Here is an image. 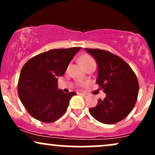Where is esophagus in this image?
I'll return each instance as SVG.
<instances>
[{
  "label": "esophagus",
  "instance_id": "obj_1",
  "mask_svg": "<svg viewBox=\"0 0 155 155\" xmlns=\"http://www.w3.org/2000/svg\"><path fill=\"white\" fill-rule=\"evenodd\" d=\"M79 95L82 96L83 97H86L87 96V94H86V93H81V92H80V93H79Z\"/></svg>",
  "mask_w": 155,
  "mask_h": 155
}]
</instances>
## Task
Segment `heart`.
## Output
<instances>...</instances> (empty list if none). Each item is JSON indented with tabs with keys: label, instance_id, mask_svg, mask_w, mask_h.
<instances>
[{
	"label": "heart",
	"instance_id": "1",
	"mask_svg": "<svg viewBox=\"0 0 155 155\" xmlns=\"http://www.w3.org/2000/svg\"><path fill=\"white\" fill-rule=\"evenodd\" d=\"M80 63L82 65L84 68H86L90 65H95V61L91 56L88 54H84L79 58Z\"/></svg>",
	"mask_w": 155,
	"mask_h": 155
}]
</instances>
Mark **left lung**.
Returning a JSON list of instances; mask_svg holds the SVG:
<instances>
[{"mask_svg":"<svg viewBox=\"0 0 155 155\" xmlns=\"http://www.w3.org/2000/svg\"><path fill=\"white\" fill-rule=\"evenodd\" d=\"M95 58L97 65L96 83L106 93L97 106L90 108L96 120L104 124L117 123L130 113L138 97V82L130 65L109 51L98 49H84Z\"/></svg>","mask_w":155,"mask_h":155,"instance_id":"obj_1","label":"left lung"}]
</instances>
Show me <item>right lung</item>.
<instances>
[{
    "label": "right lung",
    "mask_w": 155,
    "mask_h": 155,
    "mask_svg": "<svg viewBox=\"0 0 155 155\" xmlns=\"http://www.w3.org/2000/svg\"><path fill=\"white\" fill-rule=\"evenodd\" d=\"M81 47L57 49L41 53L25 64L19 75V97L35 120L50 123L63 116L76 92L58 89V79Z\"/></svg>",
    "instance_id": "1"
}]
</instances>
